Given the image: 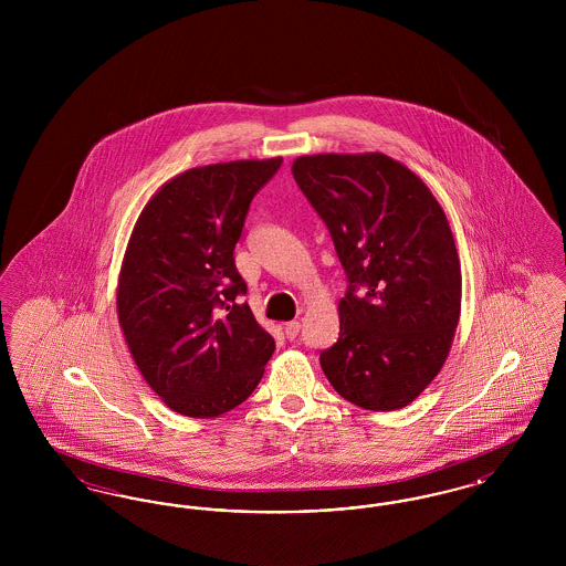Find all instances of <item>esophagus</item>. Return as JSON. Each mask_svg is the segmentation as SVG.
Returning <instances> with one entry per match:
<instances>
[{
	"mask_svg": "<svg viewBox=\"0 0 566 566\" xmlns=\"http://www.w3.org/2000/svg\"><path fill=\"white\" fill-rule=\"evenodd\" d=\"M284 331H286V337H289V339H295L296 335H298V331H301V323H298V321H291V323L284 324Z\"/></svg>",
	"mask_w": 566,
	"mask_h": 566,
	"instance_id": "34e87169",
	"label": "esophagus"
}]
</instances>
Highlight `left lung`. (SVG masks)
<instances>
[{
  "label": "left lung",
  "mask_w": 566,
  "mask_h": 566,
  "mask_svg": "<svg viewBox=\"0 0 566 566\" xmlns=\"http://www.w3.org/2000/svg\"><path fill=\"white\" fill-rule=\"evenodd\" d=\"M293 176L350 280L337 307L339 339L321 352L324 376L363 409H401L441 371L460 318V259L446 212L411 169L381 153L303 155ZM356 285L368 289L365 297Z\"/></svg>",
  "instance_id": "obj_1"
}]
</instances>
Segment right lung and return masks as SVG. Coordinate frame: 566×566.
<instances>
[{
  "mask_svg": "<svg viewBox=\"0 0 566 566\" xmlns=\"http://www.w3.org/2000/svg\"><path fill=\"white\" fill-rule=\"evenodd\" d=\"M282 157L192 167L167 180L135 222L116 312L139 374L169 409L216 418L243 403L275 350L235 270L252 197Z\"/></svg>",
  "mask_w": 566,
  "mask_h": 566,
  "instance_id": "add662e5",
  "label": "right lung"
}]
</instances>
